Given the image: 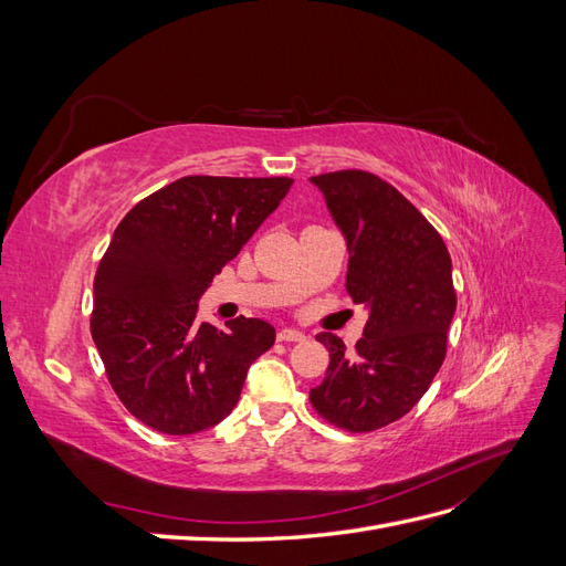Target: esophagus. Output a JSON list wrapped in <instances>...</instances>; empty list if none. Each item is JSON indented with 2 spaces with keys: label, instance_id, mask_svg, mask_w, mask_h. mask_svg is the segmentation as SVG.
Masks as SVG:
<instances>
[{
  "label": "esophagus",
  "instance_id": "1",
  "mask_svg": "<svg viewBox=\"0 0 566 566\" xmlns=\"http://www.w3.org/2000/svg\"><path fill=\"white\" fill-rule=\"evenodd\" d=\"M281 342H302V339H306V335L304 333H300V331H293V328H283V331H279V335H276Z\"/></svg>",
  "mask_w": 566,
  "mask_h": 566
}]
</instances>
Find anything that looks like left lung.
Returning a JSON list of instances; mask_svg holds the SVG:
<instances>
[{
	"mask_svg": "<svg viewBox=\"0 0 566 566\" xmlns=\"http://www.w3.org/2000/svg\"><path fill=\"white\" fill-rule=\"evenodd\" d=\"M349 250L347 293L368 306L352 354L333 333L316 413L347 432H373L403 418L447 358L455 314L451 254L437 229L397 188L364 169L312 177Z\"/></svg>",
	"mask_w": 566,
	"mask_h": 566,
	"instance_id": "obj_1",
	"label": "left lung"
}]
</instances>
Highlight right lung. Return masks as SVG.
Returning <instances> with one entry per match:
<instances>
[{
  "label": "right lung",
  "mask_w": 566,
  "mask_h": 566,
  "mask_svg": "<svg viewBox=\"0 0 566 566\" xmlns=\"http://www.w3.org/2000/svg\"><path fill=\"white\" fill-rule=\"evenodd\" d=\"M293 186L290 177H181L119 221L94 276L92 337L129 413L163 434L224 420L276 331L198 323V300Z\"/></svg>",
  "instance_id": "obj_1"
}]
</instances>
